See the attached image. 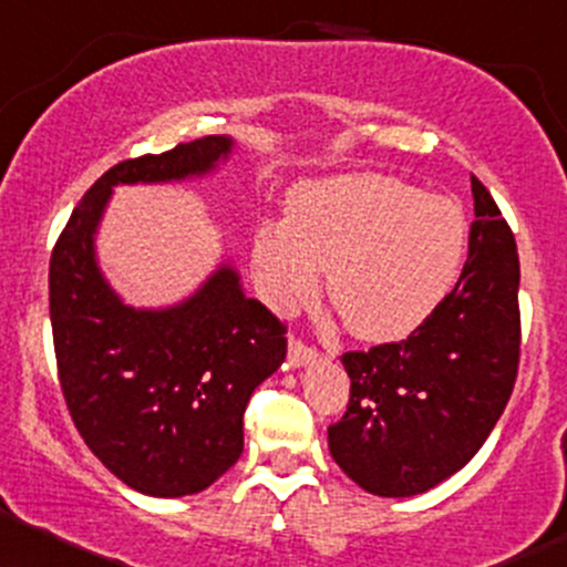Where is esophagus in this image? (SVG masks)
Here are the masks:
<instances>
[{
  "mask_svg": "<svg viewBox=\"0 0 567 567\" xmlns=\"http://www.w3.org/2000/svg\"><path fill=\"white\" fill-rule=\"evenodd\" d=\"M317 357H319L317 349H311V346H306V343H301V340H296V338L290 340V346H288V361H290L292 367H306V364H311V361H317Z\"/></svg>",
  "mask_w": 567,
  "mask_h": 567,
  "instance_id": "34e87169",
  "label": "esophagus"
}]
</instances>
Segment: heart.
<instances>
[{
    "label": "heart",
    "mask_w": 567,
    "mask_h": 567,
    "mask_svg": "<svg viewBox=\"0 0 567 567\" xmlns=\"http://www.w3.org/2000/svg\"><path fill=\"white\" fill-rule=\"evenodd\" d=\"M465 256V221L452 203L383 174H346L292 189L285 221L254 240L266 303L285 311L317 292L357 338L414 330L452 288Z\"/></svg>",
    "instance_id": "obj_1"
}]
</instances>
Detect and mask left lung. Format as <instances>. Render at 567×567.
<instances>
[{
  "instance_id": "obj_1",
  "label": "left lung",
  "mask_w": 567,
  "mask_h": 567,
  "mask_svg": "<svg viewBox=\"0 0 567 567\" xmlns=\"http://www.w3.org/2000/svg\"><path fill=\"white\" fill-rule=\"evenodd\" d=\"M475 221L454 290L401 343L343 353L349 409L327 431L340 470L374 496L425 494L478 454L515 388L520 261L473 176Z\"/></svg>"
}]
</instances>
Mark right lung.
Masks as SVG:
<instances>
[{
  "instance_id": "add662e5",
  "label": "right lung",
  "mask_w": 567,
  "mask_h": 567,
  "mask_svg": "<svg viewBox=\"0 0 567 567\" xmlns=\"http://www.w3.org/2000/svg\"><path fill=\"white\" fill-rule=\"evenodd\" d=\"M231 147L218 134L118 163L81 197L52 250L50 319L68 412L115 478L161 499L197 494L240 460L245 406L285 361V324L245 296L231 261L179 303L134 309L102 275L94 240L113 187L200 179Z\"/></svg>"
}]
</instances>
